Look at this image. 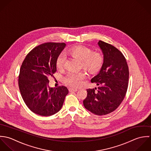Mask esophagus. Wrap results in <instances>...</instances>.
Instances as JSON below:
<instances>
[{
  "mask_svg": "<svg viewBox=\"0 0 151 151\" xmlns=\"http://www.w3.org/2000/svg\"><path fill=\"white\" fill-rule=\"evenodd\" d=\"M78 91V89H73V88H70V89H69V91H70V92H75V91Z\"/></svg>",
  "mask_w": 151,
  "mask_h": 151,
  "instance_id": "34e87169",
  "label": "esophagus"
}]
</instances>
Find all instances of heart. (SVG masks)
Wrapping results in <instances>:
<instances>
[{
  "instance_id": "b5f03b06",
  "label": "heart",
  "mask_w": 151,
  "mask_h": 151,
  "mask_svg": "<svg viewBox=\"0 0 151 151\" xmlns=\"http://www.w3.org/2000/svg\"><path fill=\"white\" fill-rule=\"evenodd\" d=\"M69 54L74 58L81 62L83 68L89 72H94L101 67L103 58L101 55L97 52L91 53L90 49L83 47L72 48L68 51ZM65 56L60 54L57 60V66L62 69L65 62ZM86 74L83 72L69 73L66 78L67 83L73 87H79L83 80L86 78Z\"/></svg>"
}]
</instances>
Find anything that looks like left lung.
<instances>
[{"mask_svg":"<svg viewBox=\"0 0 151 151\" xmlns=\"http://www.w3.org/2000/svg\"><path fill=\"white\" fill-rule=\"evenodd\" d=\"M97 45L103 55V64L91 80L96 83L97 91H87L83 105L91 113L103 116L114 111L124 100L128 88L129 70L127 61L118 49L102 41H99Z\"/></svg>","mask_w":151,"mask_h":151,"instance_id":"8db88e82","label":"left lung"}]
</instances>
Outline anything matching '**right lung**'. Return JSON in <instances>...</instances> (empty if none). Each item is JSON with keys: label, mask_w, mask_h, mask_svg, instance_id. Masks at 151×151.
Wrapping results in <instances>:
<instances>
[{"label": "right lung", "mask_w": 151, "mask_h": 151, "mask_svg": "<svg viewBox=\"0 0 151 151\" xmlns=\"http://www.w3.org/2000/svg\"><path fill=\"white\" fill-rule=\"evenodd\" d=\"M65 43H45L29 53L20 68L19 86L22 98L31 111L42 116L58 112L68 94L67 88H50L48 77L57 71V60Z\"/></svg>", "instance_id": "1"}]
</instances>
